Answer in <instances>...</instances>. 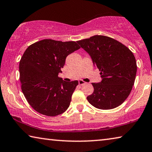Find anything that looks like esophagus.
<instances>
[{"instance_id":"1","label":"esophagus","mask_w":152,"mask_h":152,"mask_svg":"<svg viewBox=\"0 0 152 152\" xmlns=\"http://www.w3.org/2000/svg\"><path fill=\"white\" fill-rule=\"evenodd\" d=\"M78 84L80 85H85V84H86V83L84 80H80L78 81Z\"/></svg>"}]
</instances>
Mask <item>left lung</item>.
<instances>
[{
	"label": "left lung",
	"instance_id": "left-lung-1",
	"mask_svg": "<svg viewBox=\"0 0 152 152\" xmlns=\"http://www.w3.org/2000/svg\"><path fill=\"white\" fill-rule=\"evenodd\" d=\"M99 69L101 83H92L94 91L86 99L96 108L111 110L129 97L137 73L136 59L128 47L114 38L95 35L77 41Z\"/></svg>",
	"mask_w": 152,
	"mask_h": 152
}]
</instances>
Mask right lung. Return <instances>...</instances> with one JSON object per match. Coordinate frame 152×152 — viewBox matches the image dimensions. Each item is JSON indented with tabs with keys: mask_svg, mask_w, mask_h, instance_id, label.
<instances>
[{
	"mask_svg": "<svg viewBox=\"0 0 152 152\" xmlns=\"http://www.w3.org/2000/svg\"><path fill=\"white\" fill-rule=\"evenodd\" d=\"M80 48L74 41L44 39L25 50L19 66L21 88L37 112L56 116L69 107L78 82L64 81L58 74L67 55Z\"/></svg>",
	"mask_w": 152,
	"mask_h": 152,
	"instance_id": "obj_1",
	"label": "right lung"
}]
</instances>
